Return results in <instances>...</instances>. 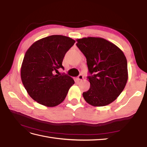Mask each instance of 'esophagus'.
I'll list each match as a JSON object with an SVG mask.
<instances>
[{"label": "esophagus", "instance_id": "obj_1", "mask_svg": "<svg viewBox=\"0 0 147 147\" xmlns=\"http://www.w3.org/2000/svg\"><path fill=\"white\" fill-rule=\"evenodd\" d=\"M77 79L78 80H82L83 79V76L81 74L79 75L77 77Z\"/></svg>", "mask_w": 147, "mask_h": 147}]
</instances>
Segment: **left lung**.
<instances>
[{"mask_svg": "<svg viewBox=\"0 0 147 147\" xmlns=\"http://www.w3.org/2000/svg\"><path fill=\"white\" fill-rule=\"evenodd\" d=\"M77 46L86 58L90 88L83 93L89 104L101 107L112 103L121 94L127 78V60L120 49L107 40L86 37Z\"/></svg>", "mask_w": 147, "mask_h": 147, "instance_id": "obj_1", "label": "left lung"}]
</instances>
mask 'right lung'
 Instances as JSON below:
<instances>
[{
    "mask_svg": "<svg viewBox=\"0 0 147 147\" xmlns=\"http://www.w3.org/2000/svg\"><path fill=\"white\" fill-rule=\"evenodd\" d=\"M75 41L61 35H50L34 43L26 51L21 68L22 82L29 95L40 104L55 107L65 99L75 83L67 75H54L65 53Z\"/></svg>",
    "mask_w": 147,
    "mask_h": 147,
    "instance_id": "obj_1",
    "label": "right lung"
}]
</instances>
